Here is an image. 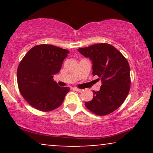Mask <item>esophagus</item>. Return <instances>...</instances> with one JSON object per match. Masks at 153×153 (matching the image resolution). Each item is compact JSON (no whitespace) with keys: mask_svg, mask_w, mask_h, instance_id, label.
I'll use <instances>...</instances> for the list:
<instances>
[{"mask_svg":"<svg viewBox=\"0 0 153 153\" xmlns=\"http://www.w3.org/2000/svg\"><path fill=\"white\" fill-rule=\"evenodd\" d=\"M75 91H78V92H81V91H82V89H80V88H75Z\"/></svg>","mask_w":153,"mask_h":153,"instance_id":"esophagus-1","label":"esophagus"}]
</instances>
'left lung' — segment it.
<instances>
[{
  "instance_id": "8db88e82",
  "label": "left lung",
  "mask_w": 153,
  "mask_h": 153,
  "mask_svg": "<svg viewBox=\"0 0 153 153\" xmlns=\"http://www.w3.org/2000/svg\"><path fill=\"white\" fill-rule=\"evenodd\" d=\"M78 50L92 61L93 75H98L102 82L100 90L93 91L94 98L85 106L99 116L111 113L124 103L130 88V68L127 59L108 44H96Z\"/></svg>"
}]
</instances>
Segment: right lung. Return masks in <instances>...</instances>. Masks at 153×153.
<instances>
[{"instance_id": "obj_1", "label": "right lung", "mask_w": 153, "mask_h": 153, "mask_svg": "<svg viewBox=\"0 0 153 153\" xmlns=\"http://www.w3.org/2000/svg\"><path fill=\"white\" fill-rule=\"evenodd\" d=\"M68 54V50L50 45H36L26 54L18 67L17 81L21 94L29 105L50 111L62 104L70 88L59 86L53 77Z\"/></svg>"}]
</instances>
